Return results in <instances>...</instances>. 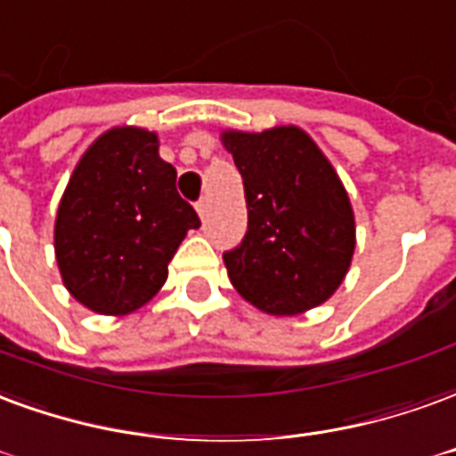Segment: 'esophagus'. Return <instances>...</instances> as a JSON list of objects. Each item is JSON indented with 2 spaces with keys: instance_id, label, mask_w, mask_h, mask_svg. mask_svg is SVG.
Here are the masks:
<instances>
[{
  "instance_id": "obj_1",
  "label": "esophagus",
  "mask_w": 456,
  "mask_h": 456,
  "mask_svg": "<svg viewBox=\"0 0 456 456\" xmlns=\"http://www.w3.org/2000/svg\"><path fill=\"white\" fill-rule=\"evenodd\" d=\"M196 214L201 216V221H206V216H208V199H206V196L196 204Z\"/></svg>"
}]
</instances>
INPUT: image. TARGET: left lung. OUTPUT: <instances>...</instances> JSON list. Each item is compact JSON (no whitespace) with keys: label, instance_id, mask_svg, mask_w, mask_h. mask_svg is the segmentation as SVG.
<instances>
[{"label":"left lung","instance_id":"left-lung-1","mask_svg":"<svg viewBox=\"0 0 456 456\" xmlns=\"http://www.w3.org/2000/svg\"><path fill=\"white\" fill-rule=\"evenodd\" d=\"M248 201V232L224 262L235 291L269 315L325 304L354 255V214L338 172L298 126L221 133Z\"/></svg>","mask_w":456,"mask_h":456}]
</instances>
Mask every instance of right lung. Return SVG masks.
Segmentation results:
<instances>
[{
  "label": "right lung",
  "mask_w": 456,
  "mask_h": 456,
  "mask_svg": "<svg viewBox=\"0 0 456 456\" xmlns=\"http://www.w3.org/2000/svg\"><path fill=\"white\" fill-rule=\"evenodd\" d=\"M158 133H102L69 177L55 216L62 284L102 315H128L167 281V265L201 221L177 194V169L159 158Z\"/></svg>",
  "instance_id": "add662e5"
}]
</instances>
